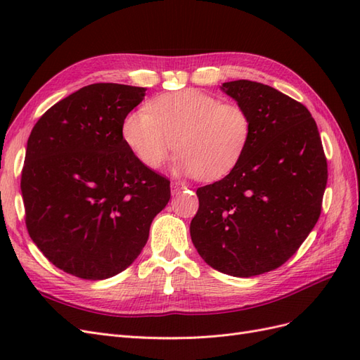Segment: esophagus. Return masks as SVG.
<instances>
[{
    "label": "esophagus",
    "instance_id": "obj_1",
    "mask_svg": "<svg viewBox=\"0 0 360 360\" xmlns=\"http://www.w3.org/2000/svg\"><path fill=\"white\" fill-rule=\"evenodd\" d=\"M184 189H188L186 183H181V181H172L171 183V193L172 195H179Z\"/></svg>",
    "mask_w": 360,
    "mask_h": 360
}]
</instances>
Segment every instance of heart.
Instances as JSON below:
<instances>
[{
	"label": "heart",
	"mask_w": 360,
	"mask_h": 360,
	"mask_svg": "<svg viewBox=\"0 0 360 360\" xmlns=\"http://www.w3.org/2000/svg\"><path fill=\"white\" fill-rule=\"evenodd\" d=\"M252 117L240 103L186 89L160 94L147 110L129 112L122 136L141 165L160 168L174 148L176 171L213 181L243 159L252 138Z\"/></svg>",
	"instance_id": "b5f03b06"
}]
</instances>
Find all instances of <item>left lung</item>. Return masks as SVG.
<instances>
[{
	"mask_svg": "<svg viewBox=\"0 0 360 360\" xmlns=\"http://www.w3.org/2000/svg\"><path fill=\"white\" fill-rule=\"evenodd\" d=\"M221 89L252 117L240 163L198 188L192 243L222 274L250 278L282 266L321 213L328 162L317 124L300 102L269 85L238 79Z\"/></svg>",
	"mask_w": 360,
	"mask_h": 360,
	"instance_id": "obj_1",
	"label": "left lung"
}]
</instances>
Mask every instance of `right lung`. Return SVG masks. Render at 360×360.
Instances as JSON below:
<instances>
[{"label":"right lung","instance_id":"add662e5","mask_svg":"<svg viewBox=\"0 0 360 360\" xmlns=\"http://www.w3.org/2000/svg\"><path fill=\"white\" fill-rule=\"evenodd\" d=\"M144 96L143 86L86 85L31 130L20 177L27 230L66 274L101 281L127 269L171 198L169 180L141 165L122 136Z\"/></svg>","mask_w":360,"mask_h":360}]
</instances>
